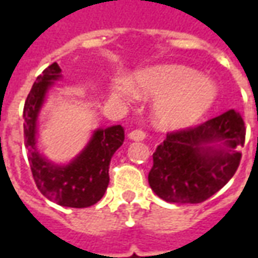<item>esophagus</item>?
Instances as JSON below:
<instances>
[{
  "label": "esophagus",
  "mask_w": 258,
  "mask_h": 258,
  "mask_svg": "<svg viewBox=\"0 0 258 258\" xmlns=\"http://www.w3.org/2000/svg\"><path fill=\"white\" fill-rule=\"evenodd\" d=\"M146 137L145 131H142V130H134V131H131L128 134V138L133 141H144Z\"/></svg>",
  "instance_id": "esophagus-1"
}]
</instances>
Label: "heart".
Masks as SVG:
<instances>
[{"label": "heart", "mask_w": 258, "mask_h": 258, "mask_svg": "<svg viewBox=\"0 0 258 258\" xmlns=\"http://www.w3.org/2000/svg\"><path fill=\"white\" fill-rule=\"evenodd\" d=\"M134 83L144 95L156 98L155 116L166 128L195 123L210 109L217 96V87L210 79L184 66L148 69L135 76ZM136 90L123 77L113 83V92L121 98L133 99L138 95Z\"/></svg>", "instance_id": "1"}]
</instances>
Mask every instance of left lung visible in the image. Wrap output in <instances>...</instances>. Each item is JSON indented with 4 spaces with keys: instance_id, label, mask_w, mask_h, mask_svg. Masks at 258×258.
Masks as SVG:
<instances>
[{
    "instance_id": "left-lung-1",
    "label": "left lung",
    "mask_w": 258,
    "mask_h": 258,
    "mask_svg": "<svg viewBox=\"0 0 258 258\" xmlns=\"http://www.w3.org/2000/svg\"><path fill=\"white\" fill-rule=\"evenodd\" d=\"M246 128L233 109L194 127L168 133L153 153L148 181L168 203H202L236 173Z\"/></svg>"
}]
</instances>
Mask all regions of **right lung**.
I'll use <instances>...</instances> for the list:
<instances>
[{
	"label": "right lung",
	"mask_w": 258,
	"mask_h": 258,
	"mask_svg": "<svg viewBox=\"0 0 258 258\" xmlns=\"http://www.w3.org/2000/svg\"><path fill=\"white\" fill-rule=\"evenodd\" d=\"M60 77L58 63L49 64L37 77L26 98L23 133L27 157L37 188L59 206L83 209L102 199L109 185L110 159L124 142V128L112 125L96 130L84 151L66 166L48 162L37 149V117L48 88Z\"/></svg>",
	"instance_id": "add662e5"
}]
</instances>
